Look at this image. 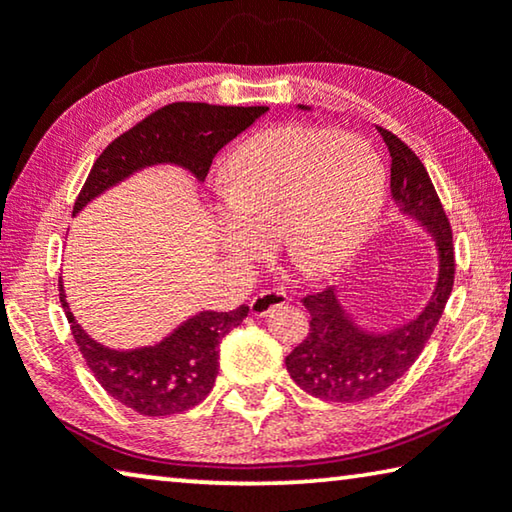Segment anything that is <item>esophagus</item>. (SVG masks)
I'll use <instances>...</instances> for the list:
<instances>
[{
    "instance_id": "obj_1",
    "label": "esophagus",
    "mask_w": 512,
    "mask_h": 512,
    "mask_svg": "<svg viewBox=\"0 0 512 512\" xmlns=\"http://www.w3.org/2000/svg\"><path fill=\"white\" fill-rule=\"evenodd\" d=\"M287 294L285 291H259V294L250 300V314L253 316H266L271 314L275 307L287 303Z\"/></svg>"
}]
</instances>
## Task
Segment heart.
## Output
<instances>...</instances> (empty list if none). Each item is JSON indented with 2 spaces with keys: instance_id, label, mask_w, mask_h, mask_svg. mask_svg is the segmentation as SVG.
<instances>
[{
  "instance_id": "1",
  "label": "heart",
  "mask_w": 512,
  "mask_h": 512,
  "mask_svg": "<svg viewBox=\"0 0 512 512\" xmlns=\"http://www.w3.org/2000/svg\"><path fill=\"white\" fill-rule=\"evenodd\" d=\"M216 246L250 269L275 239L310 278L335 273L367 237L385 196L383 161L355 136L285 125L248 139L223 168Z\"/></svg>"
}]
</instances>
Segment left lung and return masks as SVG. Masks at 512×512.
<instances>
[{
	"label": "left lung",
	"instance_id": "8db88e82",
	"mask_svg": "<svg viewBox=\"0 0 512 512\" xmlns=\"http://www.w3.org/2000/svg\"><path fill=\"white\" fill-rule=\"evenodd\" d=\"M298 109L312 111L305 104H298ZM378 132L392 154L389 189L396 212L433 239L437 273L424 307L403 323L380 330L367 328L355 319L344 305L339 287L303 298V305L312 316L310 332L287 355L285 364L300 389L323 401H367L405 376L440 321L456 273L451 227L424 164L392 132Z\"/></svg>",
	"mask_w": 512,
	"mask_h": 512
}]
</instances>
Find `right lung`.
Instances as JSON below:
<instances>
[{"label": "right lung", "instance_id": "add662e5", "mask_svg": "<svg viewBox=\"0 0 512 512\" xmlns=\"http://www.w3.org/2000/svg\"><path fill=\"white\" fill-rule=\"evenodd\" d=\"M269 107H216L205 102H175L154 111L118 136L91 168L72 209L77 216L111 186L150 166H180L202 184L218 150L262 118ZM61 305L81 355L113 399L145 417L177 415L212 392L218 353L227 332L248 316V305L232 312L200 310L150 346H104L79 326L59 282Z\"/></svg>", "mask_w": 512, "mask_h": 512}]
</instances>
